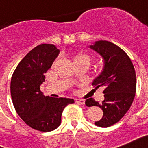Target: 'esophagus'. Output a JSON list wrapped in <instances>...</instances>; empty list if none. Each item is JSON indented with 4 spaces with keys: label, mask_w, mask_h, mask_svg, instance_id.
Masks as SVG:
<instances>
[{
    "label": "esophagus",
    "mask_w": 148,
    "mask_h": 148,
    "mask_svg": "<svg viewBox=\"0 0 148 148\" xmlns=\"http://www.w3.org/2000/svg\"><path fill=\"white\" fill-rule=\"evenodd\" d=\"M75 103H78V104H81V105H83V104H84L85 103V101H84V99H75Z\"/></svg>",
    "instance_id": "1"
}]
</instances>
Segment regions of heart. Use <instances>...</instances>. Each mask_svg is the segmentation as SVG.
Wrapping results in <instances>:
<instances>
[{
    "label": "heart",
    "instance_id": "heart-1",
    "mask_svg": "<svg viewBox=\"0 0 148 148\" xmlns=\"http://www.w3.org/2000/svg\"><path fill=\"white\" fill-rule=\"evenodd\" d=\"M81 59H86L90 62V57H89L87 55H79L75 57V58H74V62H77V61H78V60H81Z\"/></svg>",
    "mask_w": 148,
    "mask_h": 148
}]
</instances>
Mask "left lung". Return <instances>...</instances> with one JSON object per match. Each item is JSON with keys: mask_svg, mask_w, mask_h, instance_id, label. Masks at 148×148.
Listing matches in <instances>:
<instances>
[{"mask_svg": "<svg viewBox=\"0 0 148 148\" xmlns=\"http://www.w3.org/2000/svg\"><path fill=\"white\" fill-rule=\"evenodd\" d=\"M103 58V68L95 78V88H103L101 103L87 99V106H99L103 112L101 119L95 125L107 128L116 124L130 109L136 92V74L130 58L121 48L108 41H97L90 45Z\"/></svg>", "mask_w": 148, "mask_h": 148, "instance_id": "left-lung-1", "label": "left lung"}]
</instances>
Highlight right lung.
I'll return each mask as SVG.
<instances>
[{
  "mask_svg": "<svg viewBox=\"0 0 148 148\" xmlns=\"http://www.w3.org/2000/svg\"><path fill=\"white\" fill-rule=\"evenodd\" d=\"M60 50L52 44H41L21 60L10 82L12 101L26 125L46 132L58 127L64 109L74 103L73 99L45 97L40 90L45 74L51 68Z\"/></svg>",
  "mask_w": 148,
  "mask_h": 148,
  "instance_id": "right-lung-1",
  "label": "right lung"
}]
</instances>
